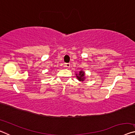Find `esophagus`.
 Here are the masks:
<instances>
[{
  "mask_svg": "<svg viewBox=\"0 0 135 135\" xmlns=\"http://www.w3.org/2000/svg\"><path fill=\"white\" fill-rule=\"evenodd\" d=\"M65 67H67V68H70V64L69 63H66L65 64Z\"/></svg>",
  "mask_w": 135,
  "mask_h": 135,
  "instance_id": "1",
  "label": "esophagus"
}]
</instances>
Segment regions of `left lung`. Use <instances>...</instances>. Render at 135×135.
I'll list each match as a JSON object with an SVG mask.
<instances>
[{
  "label": "left lung",
  "mask_w": 135,
  "mask_h": 135,
  "mask_svg": "<svg viewBox=\"0 0 135 135\" xmlns=\"http://www.w3.org/2000/svg\"><path fill=\"white\" fill-rule=\"evenodd\" d=\"M76 76H77V78H78L79 80H80V81H83L84 80V72L83 71H81L79 72V76H77V74H76Z\"/></svg>",
  "instance_id": "left-lung-1"
}]
</instances>
